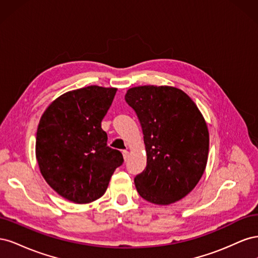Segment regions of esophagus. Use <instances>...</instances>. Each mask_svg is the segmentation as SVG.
I'll return each instance as SVG.
<instances>
[{"label": "esophagus", "instance_id": "34e87169", "mask_svg": "<svg viewBox=\"0 0 258 258\" xmlns=\"http://www.w3.org/2000/svg\"><path fill=\"white\" fill-rule=\"evenodd\" d=\"M122 156H123V159L124 161H126L129 157V152L128 151H122Z\"/></svg>", "mask_w": 258, "mask_h": 258}]
</instances>
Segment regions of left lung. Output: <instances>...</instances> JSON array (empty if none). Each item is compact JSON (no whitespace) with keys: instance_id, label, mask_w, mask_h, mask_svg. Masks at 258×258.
Here are the masks:
<instances>
[{"instance_id":"8db88e82","label":"left lung","mask_w":258,"mask_h":258,"mask_svg":"<svg viewBox=\"0 0 258 258\" xmlns=\"http://www.w3.org/2000/svg\"><path fill=\"white\" fill-rule=\"evenodd\" d=\"M126 102L141 123L146 168L135 177L143 199L166 206L181 200L198 184L209 154L204 116L186 93L171 86L130 88Z\"/></svg>"}]
</instances>
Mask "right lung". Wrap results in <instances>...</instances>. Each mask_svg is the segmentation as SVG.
<instances>
[{
    "label": "right lung",
    "mask_w": 258,
    "mask_h": 258,
    "mask_svg": "<svg viewBox=\"0 0 258 258\" xmlns=\"http://www.w3.org/2000/svg\"><path fill=\"white\" fill-rule=\"evenodd\" d=\"M116 88L88 86L63 93L41 117L35 155L45 181L61 197L89 204L102 197L117 167L119 151L108 147L101 121Z\"/></svg>",
    "instance_id": "obj_1"
}]
</instances>
